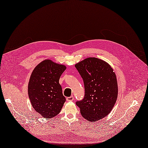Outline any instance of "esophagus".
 Returning a JSON list of instances; mask_svg holds the SVG:
<instances>
[{"instance_id":"esophagus-1","label":"esophagus","mask_w":148,"mask_h":148,"mask_svg":"<svg viewBox=\"0 0 148 148\" xmlns=\"http://www.w3.org/2000/svg\"><path fill=\"white\" fill-rule=\"evenodd\" d=\"M66 100L68 101H73L74 100V96H71V97H66Z\"/></svg>"}]
</instances>
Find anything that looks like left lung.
<instances>
[{"label": "left lung", "mask_w": 148, "mask_h": 148, "mask_svg": "<svg viewBox=\"0 0 148 148\" xmlns=\"http://www.w3.org/2000/svg\"><path fill=\"white\" fill-rule=\"evenodd\" d=\"M85 87V95L76 101L81 114L88 121L95 122L110 114L117 99L116 75L105 61L89 57L75 64Z\"/></svg>", "instance_id": "obj_1"}]
</instances>
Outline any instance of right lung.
<instances>
[{"instance_id": "1", "label": "right lung", "mask_w": 148, "mask_h": 148, "mask_svg": "<svg viewBox=\"0 0 148 148\" xmlns=\"http://www.w3.org/2000/svg\"><path fill=\"white\" fill-rule=\"evenodd\" d=\"M66 66L45 60L34 68L28 83V95L34 110L49 119L58 114L66 101L59 84Z\"/></svg>"}]
</instances>
